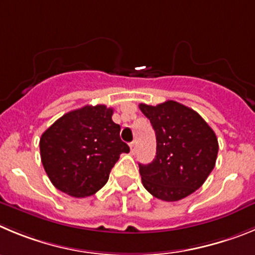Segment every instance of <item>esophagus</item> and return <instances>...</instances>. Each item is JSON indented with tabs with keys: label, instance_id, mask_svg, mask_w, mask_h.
Returning a JSON list of instances; mask_svg holds the SVG:
<instances>
[{
	"label": "esophagus",
	"instance_id": "esophagus-1",
	"mask_svg": "<svg viewBox=\"0 0 255 255\" xmlns=\"http://www.w3.org/2000/svg\"><path fill=\"white\" fill-rule=\"evenodd\" d=\"M129 145H130V150H131V153L134 154L135 153V149H136V141H135V140H134V141H131V143H130Z\"/></svg>",
	"mask_w": 255,
	"mask_h": 255
}]
</instances>
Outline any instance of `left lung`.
Returning a JSON list of instances; mask_svg holds the SVG:
<instances>
[{
	"instance_id": "1",
	"label": "left lung",
	"mask_w": 255,
	"mask_h": 255,
	"mask_svg": "<svg viewBox=\"0 0 255 255\" xmlns=\"http://www.w3.org/2000/svg\"><path fill=\"white\" fill-rule=\"evenodd\" d=\"M139 109L155 131L156 155L139 164L143 186L159 200L178 201L198 190L216 163L218 137L209 124L190 107L176 101Z\"/></svg>"
}]
</instances>
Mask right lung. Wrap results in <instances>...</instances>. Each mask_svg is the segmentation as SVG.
<instances>
[{
	"label": "right lung",
	"mask_w": 255,
	"mask_h": 255,
	"mask_svg": "<svg viewBox=\"0 0 255 255\" xmlns=\"http://www.w3.org/2000/svg\"><path fill=\"white\" fill-rule=\"evenodd\" d=\"M112 114L105 105L85 106L63 115L43 132L41 163L55 188L86 197L106 184L120 154L130 151Z\"/></svg>",
	"instance_id": "1"
}]
</instances>
